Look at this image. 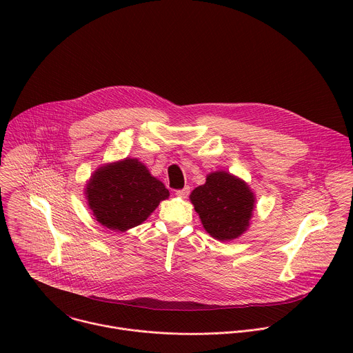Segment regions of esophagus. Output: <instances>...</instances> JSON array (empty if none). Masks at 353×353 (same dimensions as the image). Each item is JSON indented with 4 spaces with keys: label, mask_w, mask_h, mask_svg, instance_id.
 I'll list each match as a JSON object with an SVG mask.
<instances>
[{
    "label": "esophagus",
    "mask_w": 353,
    "mask_h": 353,
    "mask_svg": "<svg viewBox=\"0 0 353 353\" xmlns=\"http://www.w3.org/2000/svg\"><path fill=\"white\" fill-rule=\"evenodd\" d=\"M188 194H190V187H188V185H185V187L181 188V190H176V195H177V196L185 198Z\"/></svg>",
    "instance_id": "obj_1"
}]
</instances>
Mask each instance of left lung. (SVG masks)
Segmentation results:
<instances>
[{"label": "left lung", "mask_w": 353, "mask_h": 353, "mask_svg": "<svg viewBox=\"0 0 353 353\" xmlns=\"http://www.w3.org/2000/svg\"><path fill=\"white\" fill-rule=\"evenodd\" d=\"M190 199L205 230L222 241L247 230L256 203L247 183L228 172L208 174L205 184L192 190Z\"/></svg>", "instance_id": "left-lung-1"}]
</instances>
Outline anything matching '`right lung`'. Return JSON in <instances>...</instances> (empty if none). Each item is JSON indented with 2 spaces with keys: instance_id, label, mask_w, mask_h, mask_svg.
<instances>
[{
  "instance_id": "obj_1",
  "label": "right lung",
  "mask_w": 353,
  "mask_h": 353,
  "mask_svg": "<svg viewBox=\"0 0 353 353\" xmlns=\"http://www.w3.org/2000/svg\"><path fill=\"white\" fill-rule=\"evenodd\" d=\"M89 210L108 229L124 232L141 225L169 196L165 184L138 159L99 168L85 188Z\"/></svg>"
}]
</instances>
